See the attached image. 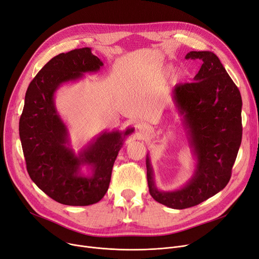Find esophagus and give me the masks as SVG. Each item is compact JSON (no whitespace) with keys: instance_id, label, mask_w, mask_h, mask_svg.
Instances as JSON below:
<instances>
[{"instance_id":"34e87169","label":"esophagus","mask_w":259,"mask_h":259,"mask_svg":"<svg viewBox=\"0 0 259 259\" xmlns=\"http://www.w3.org/2000/svg\"><path fill=\"white\" fill-rule=\"evenodd\" d=\"M138 128H139V130H141V131H145V130L148 129V127H147L145 124H140V125L138 126Z\"/></svg>"}]
</instances>
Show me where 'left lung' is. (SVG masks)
Returning <instances> with one entry per match:
<instances>
[{
  "instance_id": "left-lung-1",
  "label": "left lung",
  "mask_w": 259,
  "mask_h": 259,
  "mask_svg": "<svg viewBox=\"0 0 259 259\" xmlns=\"http://www.w3.org/2000/svg\"><path fill=\"white\" fill-rule=\"evenodd\" d=\"M187 60H201L193 83L176 85L173 99L184 117L190 146L196 157L194 174L175 191H159L147 156L150 195L172 209H187L219 193L231 179L241 144V95L232 78L211 51H190Z\"/></svg>"
}]
</instances>
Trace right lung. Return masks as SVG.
I'll use <instances>...</instances> for the list:
<instances>
[{"instance_id":"obj_1","label":"right lung","mask_w":259,"mask_h":259,"mask_svg":"<svg viewBox=\"0 0 259 259\" xmlns=\"http://www.w3.org/2000/svg\"><path fill=\"white\" fill-rule=\"evenodd\" d=\"M103 65L88 47L60 53L26 91L19 130L27 171L44 193L63 205L89 206L104 197L122 142L134 130L104 132L78 156L67 146L68 131L54 106V93L63 83L97 72ZM83 164L91 167L89 176L80 172Z\"/></svg>"}]
</instances>
